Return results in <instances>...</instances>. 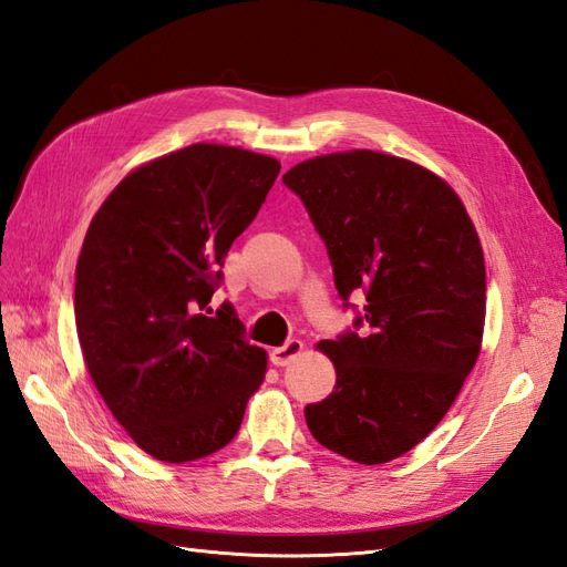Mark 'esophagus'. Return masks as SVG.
<instances>
[{"label": "esophagus", "mask_w": 567, "mask_h": 567, "mask_svg": "<svg viewBox=\"0 0 567 567\" xmlns=\"http://www.w3.org/2000/svg\"><path fill=\"white\" fill-rule=\"evenodd\" d=\"M301 352H303V342L292 338V340H287L282 347H275V350L270 352V361L275 367H287L289 361H295Z\"/></svg>", "instance_id": "1"}]
</instances>
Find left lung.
I'll use <instances>...</instances> for the list:
<instances>
[{
    "instance_id": "obj_1",
    "label": "left lung",
    "mask_w": 567,
    "mask_h": 567,
    "mask_svg": "<svg viewBox=\"0 0 567 567\" xmlns=\"http://www.w3.org/2000/svg\"><path fill=\"white\" fill-rule=\"evenodd\" d=\"M282 182L326 241L340 297L367 295V332L318 342L338 381L303 410L307 426L347 460L390 462L439 426L482 352V241L453 186L412 159L328 153Z\"/></svg>"
}]
</instances>
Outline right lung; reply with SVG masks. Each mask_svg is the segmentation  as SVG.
Returning a JSON list of instances; mask_svg holds the SVG:
<instances>
[{"label":"right lung","mask_w":567,"mask_h":567,"mask_svg":"<svg viewBox=\"0 0 567 567\" xmlns=\"http://www.w3.org/2000/svg\"><path fill=\"white\" fill-rule=\"evenodd\" d=\"M280 174L270 155L194 143L128 172L85 231L74 311L85 369L112 416L159 462L235 439L268 354L229 303L220 266Z\"/></svg>","instance_id":"add662e5"}]
</instances>
